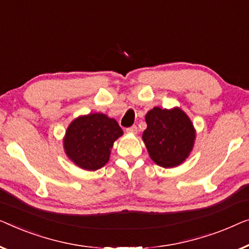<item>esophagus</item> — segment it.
Returning a JSON list of instances; mask_svg holds the SVG:
<instances>
[{"label": "esophagus", "mask_w": 249, "mask_h": 249, "mask_svg": "<svg viewBox=\"0 0 249 249\" xmlns=\"http://www.w3.org/2000/svg\"><path fill=\"white\" fill-rule=\"evenodd\" d=\"M126 131H127L128 133H133V134H136V133H138V126L133 125V126H131V127L126 128Z\"/></svg>", "instance_id": "34e87169"}]
</instances>
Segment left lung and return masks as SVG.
Masks as SVG:
<instances>
[{
  "instance_id": "1",
  "label": "left lung",
  "mask_w": 249,
  "mask_h": 249,
  "mask_svg": "<svg viewBox=\"0 0 249 249\" xmlns=\"http://www.w3.org/2000/svg\"><path fill=\"white\" fill-rule=\"evenodd\" d=\"M148 127L142 139L151 159L164 168L176 167L193 149L195 131L187 115L179 108L155 107L145 115Z\"/></svg>"
}]
</instances>
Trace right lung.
<instances>
[{
	"label": "right lung",
	"mask_w": 249,
	"mask_h": 249,
	"mask_svg": "<svg viewBox=\"0 0 249 249\" xmlns=\"http://www.w3.org/2000/svg\"><path fill=\"white\" fill-rule=\"evenodd\" d=\"M123 134L114 118L104 114L80 116L70 124L64 139L66 155L87 170H97L109 160L113 143Z\"/></svg>",
	"instance_id": "right-lung-1"
}]
</instances>
